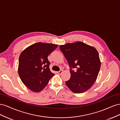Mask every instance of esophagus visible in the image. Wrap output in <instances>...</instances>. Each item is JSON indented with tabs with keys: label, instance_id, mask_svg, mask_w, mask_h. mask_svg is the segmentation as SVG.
Returning a JSON list of instances; mask_svg holds the SVG:
<instances>
[{
	"label": "esophagus",
	"instance_id": "34e87169",
	"mask_svg": "<svg viewBox=\"0 0 120 120\" xmlns=\"http://www.w3.org/2000/svg\"><path fill=\"white\" fill-rule=\"evenodd\" d=\"M63 72V70H60L59 71H57V74H59V75H60L62 74Z\"/></svg>",
	"mask_w": 120,
	"mask_h": 120
}]
</instances>
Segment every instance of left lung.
Masks as SVG:
<instances>
[{
    "instance_id": "1",
    "label": "left lung",
    "mask_w": 120,
    "mask_h": 120,
    "mask_svg": "<svg viewBox=\"0 0 120 120\" xmlns=\"http://www.w3.org/2000/svg\"><path fill=\"white\" fill-rule=\"evenodd\" d=\"M60 48L71 68V78L66 82L67 86L75 93L89 90L95 82L101 68L97 50L81 41L60 45Z\"/></svg>"
}]
</instances>
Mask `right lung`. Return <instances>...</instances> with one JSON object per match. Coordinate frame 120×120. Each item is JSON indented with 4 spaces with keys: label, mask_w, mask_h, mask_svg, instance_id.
<instances>
[{
    "label": "right lung",
    "mask_w": 120,
    "mask_h": 120,
    "mask_svg": "<svg viewBox=\"0 0 120 120\" xmlns=\"http://www.w3.org/2000/svg\"><path fill=\"white\" fill-rule=\"evenodd\" d=\"M57 46L53 43L37 42L20 53L18 72L23 84L32 92H41L54 75L50 71L48 56Z\"/></svg>",
    "instance_id": "obj_1"
}]
</instances>
